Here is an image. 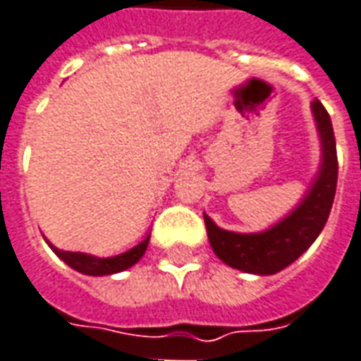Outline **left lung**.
<instances>
[{"instance_id": "1", "label": "left lung", "mask_w": 361, "mask_h": 361, "mask_svg": "<svg viewBox=\"0 0 361 361\" xmlns=\"http://www.w3.org/2000/svg\"><path fill=\"white\" fill-rule=\"evenodd\" d=\"M312 109L322 135L324 161L310 193L288 218L262 233H233L221 230L207 216H204L209 243L216 255L228 266L259 276L278 274L304 254L316 242L319 231L324 230L336 195L338 154L331 119L326 107L316 99L312 104Z\"/></svg>"}]
</instances>
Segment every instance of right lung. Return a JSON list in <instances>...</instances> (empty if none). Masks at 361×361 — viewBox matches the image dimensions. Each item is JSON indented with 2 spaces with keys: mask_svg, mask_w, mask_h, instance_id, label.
Returning a JSON list of instances; mask_svg holds the SVG:
<instances>
[{
  "mask_svg": "<svg viewBox=\"0 0 361 361\" xmlns=\"http://www.w3.org/2000/svg\"><path fill=\"white\" fill-rule=\"evenodd\" d=\"M147 243H149V235L142 243H137L135 247H131L130 252L119 254L116 257H94V255L80 254V252H63V250L54 247L51 243L49 245L57 254V257H61L75 271L85 274V276H109V274H118V271H123V269H128L133 264H137L140 257L147 250Z\"/></svg>",
  "mask_w": 361,
  "mask_h": 361,
  "instance_id": "1",
  "label": "right lung"
}]
</instances>
